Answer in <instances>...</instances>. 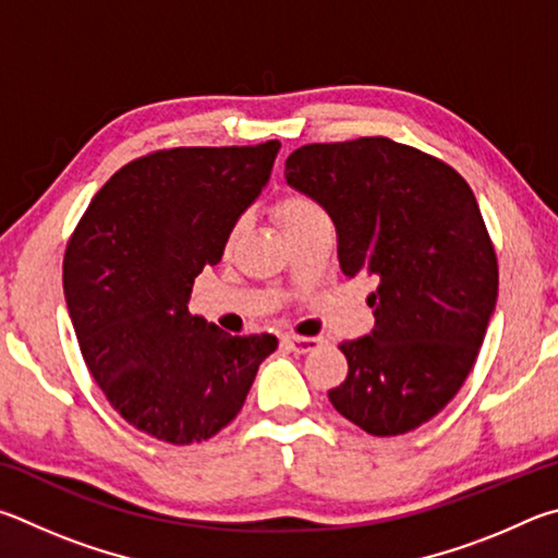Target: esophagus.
Returning <instances> with one entry per match:
<instances>
[{
  "label": "esophagus",
  "instance_id": "34e87169",
  "mask_svg": "<svg viewBox=\"0 0 558 558\" xmlns=\"http://www.w3.org/2000/svg\"><path fill=\"white\" fill-rule=\"evenodd\" d=\"M281 343H284L287 350H291V353L296 355H306L311 353V350H316L320 343H324V338H304V336H287L281 338Z\"/></svg>",
  "mask_w": 558,
  "mask_h": 558
}]
</instances>
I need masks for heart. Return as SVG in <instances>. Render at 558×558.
Here are the masks:
<instances>
[{"label":"heart","instance_id":"1","mask_svg":"<svg viewBox=\"0 0 558 558\" xmlns=\"http://www.w3.org/2000/svg\"><path fill=\"white\" fill-rule=\"evenodd\" d=\"M274 215H277V220L281 222V228H284L287 234L304 230V228H308V225H314V222L326 218V213L320 210L314 201L306 198V195H299V193H289V195H284V198H279L277 203H274ZM242 228H244V220H238L232 225L230 234H228L230 244L240 238Z\"/></svg>","mask_w":558,"mask_h":558}]
</instances>
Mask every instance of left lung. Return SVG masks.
<instances>
[{
	"instance_id": "obj_1",
	"label": "left lung",
	"mask_w": 558,
	"mask_h": 558,
	"mask_svg": "<svg viewBox=\"0 0 558 558\" xmlns=\"http://www.w3.org/2000/svg\"><path fill=\"white\" fill-rule=\"evenodd\" d=\"M287 183L324 208L348 279L377 281L375 328L345 340L328 399L373 436L414 432L463 387L497 304V257L481 208L451 166L387 136L306 144Z\"/></svg>"
}]
</instances>
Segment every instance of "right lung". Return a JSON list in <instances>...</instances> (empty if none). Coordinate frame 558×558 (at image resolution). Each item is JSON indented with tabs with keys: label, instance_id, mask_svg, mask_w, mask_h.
I'll list each match as a JSON object with an SVG mask.
<instances>
[{
	"label": "right lung",
	"instance_id": "right-lung-1",
	"mask_svg": "<svg viewBox=\"0 0 558 558\" xmlns=\"http://www.w3.org/2000/svg\"><path fill=\"white\" fill-rule=\"evenodd\" d=\"M281 149L179 146L107 181L77 222L63 291L87 369L124 422L159 441H205L247 399L279 340L230 336L189 299L218 264L240 215L259 198Z\"/></svg>",
	"mask_w": 558,
	"mask_h": 558
}]
</instances>
